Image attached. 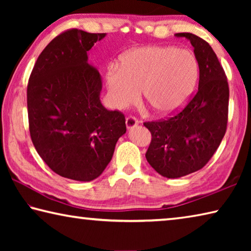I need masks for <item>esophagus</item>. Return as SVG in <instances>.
<instances>
[{
	"instance_id": "obj_1",
	"label": "esophagus",
	"mask_w": 251,
	"mask_h": 251,
	"mask_svg": "<svg viewBox=\"0 0 251 251\" xmlns=\"http://www.w3.org/2000/svg\"><path fill=\"white\" fill-rule=\"evenodd\" d=\"M137 124H138V121L135 116L129 115V116L126 117V127L128 129L133 128V127H135V126H137Z\"/></svg>"
}]
</instances>
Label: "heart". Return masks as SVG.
I'll use <instances>...</instances> for the list:
<instances>
[{
	"label": "heart",
	"instance_id": "obj_1",
	"mask_svg": "<svg viewBox=\"0 0 251 251\" xmlns=\"http://www.w3.org/2000/svg\"><path fill=\"white\" fill-rule=\"evenodd\" d=\"M198 78V64L187 50L173 46H144L128 50L120 64L106 67L108 99L115 108L137 103L143 88L144 100L152 112L169 115L184 106Z\"/></svg>",
	"mask_w": 251,
	"mask_h": 251
}]
</instances>
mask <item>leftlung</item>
Masks as SVG:
<instances>
[{
    "instance_id": "obj_1",
    "label": "left lung",
    "mask_w": 251,
    "mask_h": 251,
    "mask_svg": "<svg viewBox=\"0 0 251 251\" xmlns=\"http://www.w3.org/2000/svg\"><path fill=\"white\" fill-rule=\"evenodd\" d=\"M194 46L199 66L198 91L184 108L159 121L145 122L151 134L146 159L161 176L178 178L201 169L227 129L229 86L217 55L205 40L177 33Z\"/></svg>"
}]
</instances>
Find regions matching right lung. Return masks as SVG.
Returning a JSON list of instances; mask_svg holds the SVG:
<instances>
[{
	"label": "right lung",
	"instance_id": "right-lung-1",
	"mask_svg": "<svg viewBox=\"0 0 251 251\" xmlns=\"http://www.w3.org/2000/svg\"><path fill=\"white\" fill-rule=\"evenodd\" d=\"M105 35L62 32L42 50L28 78L32 143L45 164L69 179L99 177L126 133L124 114L101 105V77L87 63V52Z\"/></svg>",
	"mask_w": 251,
	"mask_h": 251
}]
</instances>
